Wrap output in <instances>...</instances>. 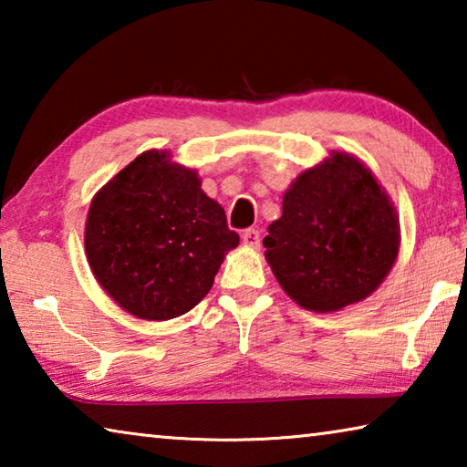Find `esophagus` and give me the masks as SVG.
<instances>
[{
  "instance_id": "esophagus-1",
  "label": "esophagus",
  "mask_w": 467,
  "mask_h": 467,
  "mask_svg": "<svg viewBox=\"0 0 467 467\" xmlns=\"http://www.w3.org/2000/svg\"><path fill=\"white\" fill-rule=\"evenodd\" d=\"M241 239H243L244 244H247V247L257 249L259 247V241H262V236H259L257 228H247V231H243Z\"/></svg>"
}]
</instances>
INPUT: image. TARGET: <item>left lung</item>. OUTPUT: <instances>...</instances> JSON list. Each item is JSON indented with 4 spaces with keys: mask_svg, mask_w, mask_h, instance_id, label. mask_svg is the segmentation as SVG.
Here are the masks:
<instances>
[{
    "mask_svg": "<svg viewBox=\"0 0 467 467\" xmlns=\"http://www.w3.org/2000/svg\"><path fill=\"white\" fill-rule=\"evenodd\" d=\"M264 247L295 303L334 313L387 278L400 251V220L373 172L352 154L334 152L292 181Z\"/></svg>",
    "mask_w": 467,
    "mask_h": 467,
    "instance_id": "1",
    "label": "left lung"
}]
</instances>
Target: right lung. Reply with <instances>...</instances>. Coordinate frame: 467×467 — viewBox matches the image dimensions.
Masks as SVG:
<instances>
[{
  "instance_id": "obj_1",
  "label": "right lung",
  "mask_w": 467,
  "mask_h": 467,
  "mask_svg": "<svg viewBox=\"0 0 467 467\" xmlns=\"http://www.w3.org/2000/svg\"><path fill=\"white\" fill-rule=\"evenodd\" d=\"M84 244L94 278L121 309L167 321L208 295L239 234L195 171L148 150L94 195Z\"/></svg>"
}]
</instances>
